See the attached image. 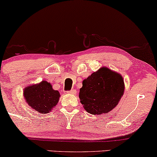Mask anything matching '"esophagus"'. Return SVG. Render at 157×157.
Instances as JSON below:
<instances>
[{"mask_svg":"<svg viewBox=\"0 0 157 157\" xmlns=\"http://www.w3.org/2000/svg\"><path fill=\"white\" fill-rule=\"evenodd\" d=\"M67 93L69 94H72V95H75V94H76V93H77V90L75 89H72L71 90H68V91H67Z\"/></svg>","mask_w":157,"mask_h":157,"instance_id":"1","label":"esophagus"}]
</instances>
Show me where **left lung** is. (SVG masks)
Instances as JSON below:
<instances>
[{
  "label": "left lung",
  "mask_w": 157,
  "mask_h": 157,
  "mask_svg": "<svg viewBox=\"0 0 157 157\" xmlns=\"http://www.w3.org/2000/svg\"><path fill=\"white\" fill-rule=\"evenodd\" d=\"M124 91L121 75L102 67L83 80L79 97L87 112L101 115L109 112L118 105Z\"/></svg>",
  "instance_id": "1"
}]
</instances>
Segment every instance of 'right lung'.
Listing matches in <instances>:
<instances>
[{
  "mask_svg": "<svg viewBox=\"0 0 157 157\" xmlns=\"http://www.w3.org/2000/svg\"><path fill=\"white\" fill-rule=\"evenodd\" d=\"M24 97L28 105L40 113H48L58 102L60 94L52 89L50 82L42 81L40 83L28 86L24 90Z\"/></svg>",
  "mask_w": 157,
  "mask_h": 157,
  "instance_id": "1",
  "label": "right lung"
}]
</instances>
